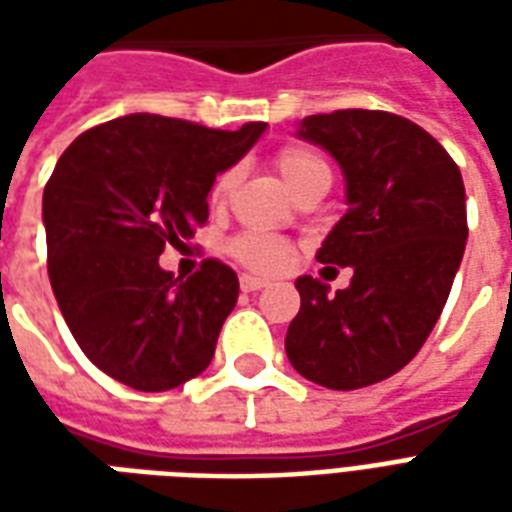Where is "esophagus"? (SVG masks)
<instances>
[{
  "mask_svg": "<svg viewBox=\"0 0 512 512\" xmlns=\"http://www.w3.org/2000/svg\"><path fill=\"white\" fill-rule=\"evenodd\" d=\"M266 285L268 279L255 277V274H244V277H241V290H246V293H255V290L266 288Z\"/></svg>",
  "mask_w": 512,
  "mask_h": 512,
  "instance_id": "obj_1",
  "label": "esophagus"
}]
</instances>
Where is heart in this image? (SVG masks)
Wrapping results in <instances>:
<instances>
[{
	"label": "heart",
	"mask_w": 512,
	"mask_h": 512,
	"mask_svg": "<svg viewBox=\"0 0 512 512\" xmlns=\"http://www.w3.org/2000/svg\"><path fill=\"white\" fill-rule=\"evenodd\" d=\"M277 169L282 180L288 183V189L296 191L310 183L318 175H329V167L321 156H315L312 150L304 147H285L277 153ZM235 175L233 172H224L213 186V200H222L224 194L233 186ZM233 255L244 263V266L255 268V271H282L293 263V246L288 241H282L277 235L266 233H246L238 235L233 241Z\"/></svg>",
	"instance_id": "obj_1"
}]
</instances>
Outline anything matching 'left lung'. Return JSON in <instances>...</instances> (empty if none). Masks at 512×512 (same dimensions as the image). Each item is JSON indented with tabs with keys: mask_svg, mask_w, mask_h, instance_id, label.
I'll return each mask as SVG.
<instances>
[{
	"mask_svg": "<svg viewBox=\"0 0 512 512\" xmlns=\"http://www.w3.org/2000/svg\"><path fill=\"white\" fill-rule=\"evenodd\" d=\"M296 136L340 164L348 211L315 257L354 279L337 293L296 279L301 310L285 354L315 384L362 389L406 367L447 304L469 235L461 169L428 131L389 112L304 117Z\"/></svg>",
	"mask_w": 512,
	"mask_h": 512,
	"instance_id": "1",
	"label": "left lung"
}]
</instances>
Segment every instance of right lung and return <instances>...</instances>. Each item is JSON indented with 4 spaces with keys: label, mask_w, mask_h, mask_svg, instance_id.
Returning a JSON list of instances; mask_svg holds the SVG:
<instances>
[{
    "label": "right lung",
    "mask_w": 512,
    "mask_h": 512,
    "mask_svg": "<svg viewBox=\"0 0 512 512\" xmlns=\"http://www.w3.org/2000/svg\"><path fill=\"white\" fill-rule=\"evenodd\" d=\"M266 131H216L161 115H126L76 136L43 191L54 299L73 340L106 376L167 392L211 365L238 301V277L205 260L189 279L158 266L167 244L208 219L216 175Z\"/></svg>",
    "instance_id": "add662e5"
}]
</instances>
